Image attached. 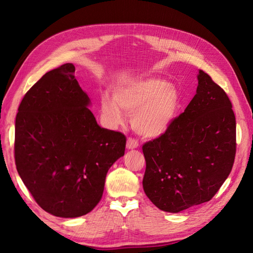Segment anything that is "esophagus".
<instances>
[{
	"label": "esophagus",
	"mask_w": 253,
	"mask_h": 253,
	"mask_svg": "<svg viewBox=\"0 0 253 253\" xmlns=\"http://www.w3.org/2000/svg\"><path fill=\"white\" fill-rule=\"evenodd\" d=\"M138 141H137L136 139L134 138H127V141H126V148L128 150H133V149H136L138 148Z\"/></svg>",
	"instance_id": "obj_1"
}]
</instances>
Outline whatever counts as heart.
<instances>
[{"mask_svg": "<svg viewBox=\"0 0 253 253\" xmlns=\"http://www.w3.org/2000/svg\"><path fill=\"white\" fill-rule=\"evenodd\" d=\"M101 114L112 127L122 126L126 115L144 138H157L171 127L180 108V94L172 84L158 78H140L119 84L114 99L103 94Z\"/></svg>", "mask_w": 253, "mask_h": 253, "instance_id": "heart-1", "label": "heart"}]
</instances>
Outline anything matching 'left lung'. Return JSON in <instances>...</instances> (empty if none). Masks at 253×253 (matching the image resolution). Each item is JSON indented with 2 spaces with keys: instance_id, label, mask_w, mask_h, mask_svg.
<instances>
[{
  "instance_id": "obj_1",
  "label": "left lung",
  "mask_w": 253,
  "mask_h": 253,
  "mask_svg": "<svg viewBox=\"0 0 253 253\" xmlns=\"http://www.w3.org/2000/svg\"><path fill=\"white\" fill-rule=\"evenodd\" d=\"M185 112L142 152L144 193L157 208L178 213L209 202L232 169L236 122L225 90L203 71Z\"/></svg>"
}]
</instances>
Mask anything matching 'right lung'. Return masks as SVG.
Returning <instances> with one entry per match:
<instances>
[{"instance_id": "1", "label": "right lung", "mask_w": 253, "mask_h": 253, "mask_svg": "<svg viewBox=\"0 0 253 253\" xmlns=\"http://www.w3.org/2000/svg\"><path fill=\"white\" fill-rule=\"evenodd\" d=\"M66 63L45 74L22 99L14 159L21 179L43 210L79 217L100 202L106 173L125 155L126 136L103 128Z\"/></svg>"}]
</instances>
